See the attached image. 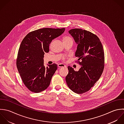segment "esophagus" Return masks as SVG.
Wrapping results in <instances>:
<instances>
[{"label":"esophagus","instance_id":"esophagus-1","mask_svg":"<svg viewBox=\"0 0 124 124\" xmlns=\"http://www.w3.org/2000/svg\"><path fill=\"white\" fill-rule=\"evenodd\" d=\"M58 67L59 68H63V67H66V66L64 64L60 63V64H58Z\"/></svg>","mask_w":124,"mask_h":124}]
</instances>
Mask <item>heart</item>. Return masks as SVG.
I'll use <instances>...</instances> for the list:
<instances>
[{"instance_id":"heart-1","label":"heart","mask_w":124,"mask_h":124,"mask_svg":"<svg viewBox=\"0 0 124 124\" xmlns=\"http://www.w3.org/2000/svg\"><path fill=\"white\" fill-rule=\"evenodd\" d=\"M73 41V39H72L70 37L65 36L63 38V42H68V41ZM65 59H66V57H63V58H62L63 60H65Z\"/></svg>"}]
</instances>
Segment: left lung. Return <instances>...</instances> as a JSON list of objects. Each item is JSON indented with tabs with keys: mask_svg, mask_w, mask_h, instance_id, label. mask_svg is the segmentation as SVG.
I'll return each instance as SVG.
<instances>
[{
	"mask_svg": "<svg viewBox=\"0 0 124 124\" xmlns=\"http://www.w3.org/2000/svg\"><path fill=\"white\" fill-rule=\"evenodd\" d=\"M69 32L78 44L75 55L81 68L76 71L69 66L66 81L71 90L81 94L88 91L100 78L104 68V50L98 37L91 32L74 28Z\"/></svg>",
	"mask_w": 124,
	"mask_h": 124,
	"instance_id": "left-lung-1",
	"label": "left lung"
}]
</instances>
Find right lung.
Listing matches in <instances>:
<instances>
[{
  "label": "right lung",
  "mask_w": 124,
  "mask_h": 124,
  "mask_svg": "<svg viewBox=\"0 0 124 124\" xmlns=\"http://www.w3.org/2000/svg\"><path fill=\"white\" fill-rule=\"evenodd\" d=\"M65 30V28H40L30 32L23 39L16 66L23 83L30 91L39 93L49 86L57 66L54 63L45 68L44 53L49 52L52 40L63 34Z\"/></svg>",
  "instance_id": "1"
}]
</instances>
